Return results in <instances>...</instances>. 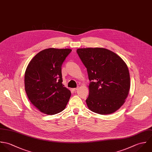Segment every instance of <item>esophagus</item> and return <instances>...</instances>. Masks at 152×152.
Returning a JSON list of instances; mask_svg holds the SVG:
<instances>
[{"label": "esophagus", "instance_id": "1", "mask_svg": "<svg viewBox=\"0 0 152 152\" xmlns=\"http://www.w3.org/2000/svg\"><path fill=\"white\" fill-rule=\"evenodd\" d=\"M79 89V87H77V88H73V89H72V90H73V91H76L78 90Z\"/></svg>", "mask_w": 152, "mask_h": 152}]
</instances>
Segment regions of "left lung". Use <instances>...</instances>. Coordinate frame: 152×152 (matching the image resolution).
<instances>
[{"mask_svg":"<svg viewBox=\"0 0 152 152\" xmlns=\"http://www.w3.org/2000/svg\"><path fill=\"white\" fill-rule=\"evenodd\" d=\"M77 53L91 81L86 100L88 108L100 115L115 112L124 103L130 90L127 64L116 53L104 48H80Z\"/></svg>","mask_w":152,"mask_h":152,"instance_id":"8db88e82","label":"left lung"}]
</instances>
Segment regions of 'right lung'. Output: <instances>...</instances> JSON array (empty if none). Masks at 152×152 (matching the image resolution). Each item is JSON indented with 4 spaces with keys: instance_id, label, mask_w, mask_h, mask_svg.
<instances>
[{
    "instance_id": "right-lung-1",
    "label": "right lung",
    "mask_w": 152,
    "mask_h": 152,
    "mask_svg": "<svg viewBox=\"0 0 152 152\" xmlns=\"http://www.w3.org/2000/svg\"><path fill=\"white\" fill-rule=\"evenodd\" d=\"M70 49L49 48L36 54L25 74V89L31 103L40 112L55 115L63 111L71 92L62 84L61 65Z\"/></svg>"
}]
</instances>
